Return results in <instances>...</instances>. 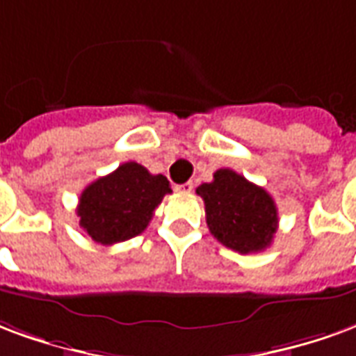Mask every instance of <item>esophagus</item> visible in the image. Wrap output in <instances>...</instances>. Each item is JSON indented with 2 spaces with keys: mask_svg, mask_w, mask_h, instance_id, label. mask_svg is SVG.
Listing matches in <instances>:
<instances>
[{
  "mask_svg": "<svg viewBox=\"0 0 356 356\" xmlns=\"http://www.w3.org/2000/svg\"><path fill=\"white\" fill-rule=\"evenodd\" d=\"M175 189L176 191H180V193H189V191L193 189V181L189 180V181H186V184H178Z\"/></svg>",
  "mask_w": 356,
  "mask_h": 356,
  "instance_id": "34e87169",
  "label": "esophagus"
}]
</instances>
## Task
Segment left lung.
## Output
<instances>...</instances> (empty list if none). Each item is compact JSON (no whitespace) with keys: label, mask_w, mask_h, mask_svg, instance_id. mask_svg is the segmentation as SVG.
I'll use <instances>...</instances> for the list:
<instances>
[{"label":"left lung","mask_w":356,"mask_h":356,"mask_svg":"<svg viewBox=\"0 0 356 356\" xmlns=\"http://www.w3.org/2000/svg\"><path fill=\"white\" fill-rule=\"evenodd\" d=\"M210 233L235 252H261L273 243L279 216L273 197L232 168H220L214 180L201 184Z\"/></svg>","instance_id":"left-lung-1"}]
</instances>
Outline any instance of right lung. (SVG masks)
I'll return each mask as SVG.
<instances>
[{
	"label": "right lung",
	"mask_w": 356,
	"mask_h": 356,
	"mask_svg": "<svg viewBox=\"0 0 356 356\" xmlns=\"http://www.w3.org/2000/svg\"><path fill=\"white\" fill-rule=\"evenodd\" d=\"M170 184L134 161L119 165L83 189L77 204L79 225L100 245H115L144 232Z\"/></svg>",
	"instance_id": "obj_1"
}]
</instances>
